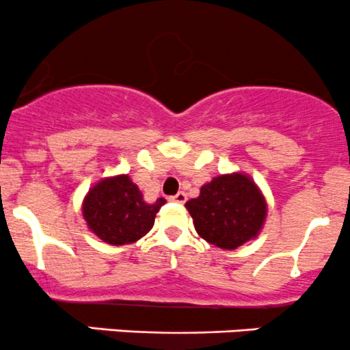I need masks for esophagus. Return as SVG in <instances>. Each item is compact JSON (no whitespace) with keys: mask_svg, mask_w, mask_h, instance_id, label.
Listing matches in <instances>:
<instances>
[{"mask_svg":"<svg viewBox=\"0 0 350 350\" xmlns=\"http://www.w3.org/2000/svg\"><path fill=\"white\" fill-rule=\"evenodd\" d=\"M169 199H171L172 202H178V204H184L187 199V196H186V193H178L176 196H171Z\"/></svg>","mask_w":350,"mask_h":350,"instance_id":"esophagus-1","label":"esophagus"}]
</instances>
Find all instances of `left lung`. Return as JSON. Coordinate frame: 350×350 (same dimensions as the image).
Instances as JSON below:
<instances>
[{"label":"left lung","instance_id":"8db88e82","mask_svg":"<svg viewBox=\"0 0 350 350\" xmlns=\"http://www.w3.org/2000/svg\"><path fill=\"white\" fill-rule=\"evenodd\" d=\"M202 239L221 249H237L254 239L266 221L267 204L256 183L243 172L222 174L186 202Z\"/></svg>","mask_w":350,"mask_h":350}]
</instances>
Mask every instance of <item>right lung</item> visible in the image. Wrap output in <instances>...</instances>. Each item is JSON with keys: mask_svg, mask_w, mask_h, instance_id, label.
<instances>
[{"mask_svg": "<svg viewBox=\"0 0 350 350\" xmlns=\"http://www.w3.org/2000/svg\"><path fill=\"white\" fill-rule=\"evenodd\" d=\"M163 204H166L164 198L146 202L131 178L119 174L91 187L83 201V217L99 239L111 245H124L151 231Z\"/></svg>", "mask_w": 350, "mask_h": 350, "instance_id": "right-lung-1", "label": "right lung"}]
</instances>
